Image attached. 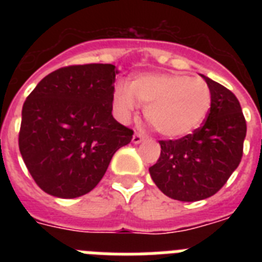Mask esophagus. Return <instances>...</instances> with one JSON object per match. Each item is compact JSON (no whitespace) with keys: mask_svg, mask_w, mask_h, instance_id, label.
Instances as JSON below:
<instances>
[{"mask_svg":"<svg viewBox=\"0 0 262 262\" xmlns=\"http://www.w3.org/2000/svg\"><path fill=\"white\" fill-rule=\"evenodd\" d=\"M144 139H145V136H144L143 133H135V136H133L132 141H133L135 144H140L141 141H144Z\"/></svg>","mask_w":262,"mask_h":262,"instance_id":"obj_1","label":"esophagus"}]
</instances>
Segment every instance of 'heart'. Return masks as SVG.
<instances>
[{"instance_id": "b5f03b06", "label": "heart", "mask_w": 262, "mask_h": 262, "mask_svg": "<svg viewBox=\"0 0 262 262\" xmlns=\"http://www.w3.org/2000/svg\"><path fill=\"white\" fill-rule=\"evenodd\" d=\"M137 103L145 107V118L168 139H181L197 130L212 107L211 88L204 80L177 73H145L132 80L129 87L114 90V104L129 117Z\"/></svg>"}]
</instances>
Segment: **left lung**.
Listing matches in <instances>:
<instances>
[{"label": "left lung", "instance_id": "1", "mask_svg": "<svg viewBox=\"0 0 262 262\" xmlns=\"http://www.w3.org/2000/svg\"><path fill=\"white\" fill-rule=\"evenodd\" d=\"M212 107L203 126L178 140H160V156L149 167L152 181L170 199L200 201L224 186L239 166L246 121L231 91L209 77Z\"/></svg>", "mask_w": 262, "mask_h": 262}]
</instances>
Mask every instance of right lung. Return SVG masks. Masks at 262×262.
Masks as SVG:
<instances>
[{
    "mask_svg": "<svg viewBox=\"0 0 262 262\" xmlns=\"http://www.w3.org/2000/svg\"><path fill=\"white\" fill-rule=\"evenodd\" d=\"M111 63L59 68L23 104L18 148L31 177L47 194L76 199L94 189L133 130L115 121Z\"/></svg>",
    "mask_w": 262,
    "mask_h": 262,
    "instance_id": "right-lung-1",
    "label": "right lung"
}]
</instances>
